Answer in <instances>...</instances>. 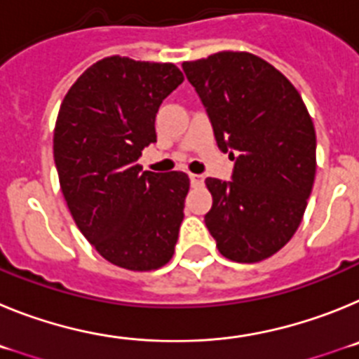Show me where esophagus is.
I'll use <instances>...</instances> for the list:
<instances>
[{"label":"esophagus","mask_w":359,"mask_h":359,"mask_svg":"<svg viewBox=\"0 0 359 359\" xmlns=\"http://www.w3.org/2000/svg\"><path fill=\"white\" fill-rule=\"evenodd\" d=\"M203 180H205V177H203L201 174H190V183H192V187L203 185Z\"/></svg>","instance_id":"1"}]
</instances>
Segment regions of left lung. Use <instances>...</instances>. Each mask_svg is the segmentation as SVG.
<instances>
[{"instance_id":"left-lung-1","label":"left lung","mask_w":359,"mask_h":359,"mask_svg":"<svg viewBox=\"0 0 359 359\" xmlns=\"http://www.w3.org/2000/svg\"><path fill=\"white\" fill-rule=\"evenodd\" d=\"M223 152L231 182L207 177L205 215L221 255L261 262L294 236L316 172V135L302 97L277 68L248 52L183 62ZM236 156H233V152Z\"/></svg>"}]
</instances>
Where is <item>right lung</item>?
Here are the masks:
<instances>
[{"label": "right lung", "instance_id": "right-lung-1", "mask_svg": "<svg viewBox=\"0 0 359 359\" xmlns=\"http://www.w3.org/2000/svg\"><path fill=\"white\" fill-rule=\"evenodd\" d=\"M183 82L170 62L106 57L66 93L53 131V158L72 217L111 264L152 271L172 259L190 180L142 170L156 142V113Z\"/></svg>", "mask_w": 359, "mask_h": 359}]
</instances>
